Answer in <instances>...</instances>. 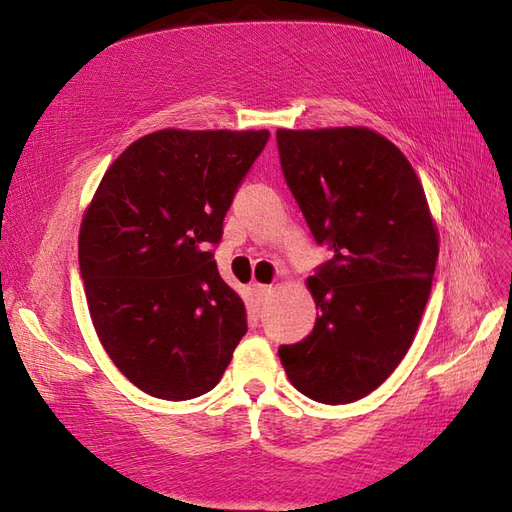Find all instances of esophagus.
Wrapping results in <instances>:
<instances>
[{"label": "esophagus", "instance_id": "esophagus-1", "mask_svg": "<svg viewBox=\"0 0 512 512\" xmlns=\"http://www.w3.org/2000/svg\"><path fill=\"white\" fill-rule=\"evenodd\" d=\"M255 294L259 296V298H266V296H270L272 292H274V287L272 285H264V283H255Z\"/></svg>", "mask_w": 512, "mask_h": 512}]
</instances>
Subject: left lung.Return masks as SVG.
<instances>
[{"mask_svg": "<svg viewBox=\"0 0 512 512\" xmlns=\"http://www.w3.org/2000/svg\"><path fill=\"white\" fill-rule=\"evenodd\" d=\"M277 142L287 186L331 251L307 279L316 326L279 357L307 398L348 404L383 385L411 348L439 233L411 162L376 131L279 129Z\"/></svg>", "mask_w": 512, "mask_h": 512, "instance_id": "8db88e82", "label": "left lung"}]
</instances>
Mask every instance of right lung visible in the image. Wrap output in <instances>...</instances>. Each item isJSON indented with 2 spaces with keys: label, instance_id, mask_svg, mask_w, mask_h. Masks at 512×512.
Listing matches in <instances>:
<instances>
[{
  "label": "right lung",
  "instance_id": "1",
  "mask_svg": "<svg viewBox=\"0 0 512 512\" xmlns=\"http://www.w3.org/2000/svg\"><path fill=\"white\" fill-rule=\"evenodd\" d=\"M270 138L160 129L116 157L80 229V272L99 342L131 383L162 400L214 389L246 333L242 298L212 246Z\"/></svg>",
  "mask_w": 512,
  "mask_h": 512
}]
</instances>
